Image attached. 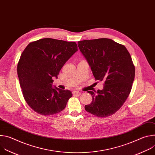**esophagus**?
Returning <instances> with one entry per match:
<instances>
[{
    "label": "esophagus",
    "instance_id": "obj_1",
    "mask_svg": "<svg viewBox=\"0 0 155 155\" xmlns=\"http://www.w3.org/2000/svg\"><path fill=\"white\" fill-rule=\"evenodd\" d=\"M73 94L74 95H77V96H80V94H81V93L80 92H79V91H73Z\"/></svg>",
    "mask_w": 155,
    "mask_h": 155
}]
</instances>
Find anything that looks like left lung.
Instances as JSON below:
<instances>
[{
	"instance_id": "8db88e82",
	"label": "left lung",
	"mask_w": 155,
	"mask_h": 155,
	"mask_svg": "<svg viewBox=\"0 0 155 155\" xmlns=\"http://www.w3.org/2000/svg\"><path fill=\"white\" fill-rule=\"evenodd\" d=\"M95 79L104 81L102 90L88 91L92 102L87 112L107 117L117 112L127 99L135 77V67L126 48L112 39L98 38L78 42Z\"/></svg>"
}]
</instances>
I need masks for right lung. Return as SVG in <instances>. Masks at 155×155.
<instances>
[{"label":"right lung","instance_id":"1","mask_svg":"<svg viewBox=\"0 0 155 155\" xmlns=\"http://www.w3.org/2000/svg\"><path fill=\"white\" fill-rule=\"evenodd\" d=\"M78 51L77 43L50 38L33 41L22 53L17 66L24 98L41 115H52L65 108L72 94L69 90L53 87L61 68Z\"/></svg>","mask_w":155,"mask_h":155}]
</instances>
